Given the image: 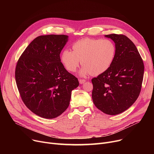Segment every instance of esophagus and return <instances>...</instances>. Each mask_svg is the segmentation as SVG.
Wrapping results in <instances>:
<instances>
[{"instance_id":"obj_1","label":"esophagus","mask_w":154,"mask_h":154,"mask_svg":"<svg viewBox=\"0 0 154 154\" xmlns=\"http://www.w3.org/2000/svg\"><path fill=\"white\" fill-rule=\"evenodd\" d=\"M79 82H80V84H84V82H86V80H85V79H80L79 80Z\"/></svg>"}]
</instances>
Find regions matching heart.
<instances>
[{"label": "heart", "mask_w": 154, "mask_h": 154, "mask_svg": "<svg viewBox=\"0 0 154 154\" xmlns=\"http://www.w3.org/2000/svg\"><path fill=\"white\" fill-rule=\"evenodd\" d=\"M72 50H64L61 61L68 71L74 72L81 60L82 76L103 74L111 67L116 55V44L109 38H85L73 44Z\"/></svg>", "instance_id": "1"}]
</instances>
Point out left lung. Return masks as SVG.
Instances as JSON below:
<instances>
[{
  "label": "left lung",
  "instance_id": "8db88e82",
  "mask_svg": "<svg viewBox=\"0 0 154 154\" xmlns=\"http://www.w3.org/2000/svg\"><path fill=\"white\" fill-rule=\"evenodd\" d=\"M116 44V55L108 70L92 79L96 107L109 115L128 109L140 94L144 65L135 44L123 34L106 35Z\"/></svg>",
  "mask_w": 154,
  "mask_h": 154
}]
</instances>
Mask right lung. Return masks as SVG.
<instances>
[{"label":"right lung","mask_w":154,"mask_h":154,"mask_svg":"<svg viewBox=\"0 0 154 154\" xmlns=\"http://www.w3.org/2000/svg\"><path fill=\"white\" fill-rule=\"evenodd\" d=\"M66 35H40L27 47L16 65L20 97L35 114L45 119L61 115L69 106L71 92L79 82L60 62Z\"/></svg>","instance_id":"obj_1"}]
</instances>
